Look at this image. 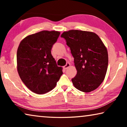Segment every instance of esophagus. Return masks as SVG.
<instances>
[{
	"instance_id": "esophagus-1",
	"label": "esophagus",
	"mask_w": 127,
	"mask_h": 127,
	"mask_svg": "<svg viewBox=\"0 0 127 127\" xmlns=\"http://www.w3.org/2000/svg\"><path fill=\"white\" fill-rule=\"evenodd\" d=\"M70 66V63H66V65L64 66V68L65 69H67Z\"/></svg>"
}]
</instances>
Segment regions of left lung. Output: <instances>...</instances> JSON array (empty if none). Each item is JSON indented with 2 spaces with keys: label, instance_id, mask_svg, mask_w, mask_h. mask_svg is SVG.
Here are the masks:
<instances>
[{
  "label": "left lung",
  "instance_id": "8db88e82",
  "mask_svg": "<svg viewBox=\"0 0 127 127\" xmlns=\"http://www.w3.org/2000/svg\"><path fill=\"white\" fill-rule=\"evenodd\" d=\"M65 38L74 58L77 70L72 79L74 86L84 92L96 90L104 80L108 65L106 48L95 33L72 30L65 31Z\"/></svg>",
  "mask_w": 127,
  "mask_h": 127
}]
</instances>
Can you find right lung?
Listing matches in <instances>:
<instances>
[{"label":"right lung","mask_w":127,"mask_h":127,"mask_svg":"<svg viewBox=\"0 0 127 127\" xmlns=\"http://www.w3.org/2000/svg\"><path fill=\"white\" fill-rule=\"evenodd\" d=\"M60 33L42 31L21 41L17 53V70L21 80L31 91L47 93L56 86L63 74L51 54Z\"/></svg>","instance_id":"obj_1"}]
</instances>
